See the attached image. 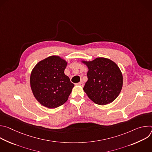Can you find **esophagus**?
Instances as JSON below:
<instances>
[{
	"instance_id": "1",
	"label": "esophagus",
	"mask_w": 152,
	"mask_h": 152,
	"mask_svg": "<svg viewBox=\"0 0 152 152\" xmlns=\"http://www.w3.org/2000/svg\"><path fill=\"white\" fill-rule=\"evenodd\" d=\"M77 85H79V86H83V83L82 81H81V82L77 83Z\"/></svg>"
}]
</instances>
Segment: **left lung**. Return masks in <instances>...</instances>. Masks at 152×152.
I'll list each match as a JSON object with an SVG mask.
<instances>
[{
	"label": "left lung",
	"mask_w": 152,
	"mask_h": 152,
	"mask_svg": "<svg viewBox=\"0 0 152 152\" xmlns=\"http://www.w3.org/2000/svg\"><path fill=\"white\" fill-rule=\"evenodd\" d=\"M88 67V80L83 88L93 102L100 105L109 104L120 94L123 83L122 73L115 62L106 58L93 61L82 60Z\"/></svg>",
	"instance_id": "left-lung-1"
}]
</instances>
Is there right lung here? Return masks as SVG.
Returning <instances> with one entry per match:
<instances>
[{"label":"right lung","mask_w":152,"mask_h":152,"mask_svg":"<svg viewBox=\"0 0 152 152\" xmlns=\"http://www.w3.org/2000/svg\"><path fill=\"white\" fill-rule=\"evenodd\" d=\"M67 62L50 56L38 62L30 76V85L37 100L46 107L56 108L66 103L74 84L64 74Z\"/></svg>","instance_id":"1"}]
</instances>
